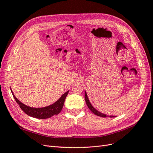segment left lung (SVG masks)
Returning <instances> with one entry per match:
<instances>
[{
	"label": "left lung",
	"instance_id": "obj_1",
	"mask_svg": "<svg viewBox=\"0 0 153 153\" xmlns=\"http://www.w3.org/2000/svg\"><path fill=\"white\" fill-rule=\"evenodd\" d=\"M85 102H86V104H87V106H88V108H89V110L91 111V112H92V113L96 115H98V116H100V117H108V115H105V114H102V113H101V112H98V110H96L93 107V106H92V105H91V103L89 102V99H88V98H87L86 92H85ZM109 117H114L115 116H113V115H110V116H109Z\"/></svg>",
	"mask_w": 153,
	"mask_h": 153
}]
</instances>
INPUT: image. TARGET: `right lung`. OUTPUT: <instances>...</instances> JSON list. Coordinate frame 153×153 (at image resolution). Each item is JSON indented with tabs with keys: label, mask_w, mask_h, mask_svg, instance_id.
Wrapping results in <instances>:
<instances>
[{
	"label": "right lung",
	"mask_w": 153,
	"mask_h": 153,
	"mask_svg": "<svg viewBox=\"0 0 153 153\" xmlns=\"http://www.w3.org/2000/svg\"><path fill=\"white\" fill-rule=\"evenodd\" d=\"M12 92V91H11ZM69 91L65 92L61 98L57 100L56 102L50 106H46L43 108H32L30 106H27L23 104L22 102L18 100L15 96L14 95L13 92H12L13 96L15 98L16 103L19 105L20 108L24 112L30 117H35L37 119H48L53 116L55 115H57L62 110L64 106V101L68 94Z\"/></svg>",
	"instance_id": "right-lung-1"
}]
</instances>
